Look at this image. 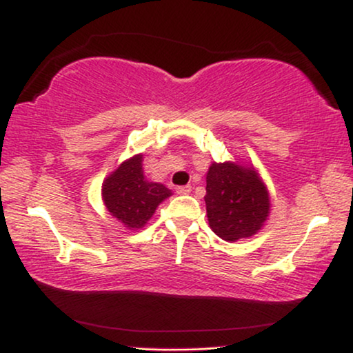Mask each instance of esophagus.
Here are the masks:
<instances>
[{"label": "esophagus", "instance_id": "obj_1", "mask_svg": "<svg viewBox=\"0 0 353 353\" xmlns=\"http://www.w3.org/2000/svg\"><path fill=\"white\" fill-rule=\"evenodd\" d=\"M176 192L179 193V195H188V193L192 192V187L190 185H181L176 188Z\"/></svg>", "mask_w": 353, "mask_h": 353}]
</instances>
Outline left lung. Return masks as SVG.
Segmentation results:
<instances>
[{
    "instance_id": "obj_1",
    "label": "left lung",
    "mask_w": 353,
    "mask_h": 353,
    "mask_svg": "<svg viewBox=\"0 0 353 353\" xmlns=\"http://www.w3.org/2000/svg\"><path fill=\"white\" fill-rule=\"evenodd\" d=\"M205 201L210 227L225 241L254 235L270 208L269 193L256 171L233 163H212Z\"/></svg>"
}]
</instances>
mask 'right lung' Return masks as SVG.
Instances as JSON below:
<instances>
[{"instance_id":"add662e5","label":"right lung","mask_w":353,"mask_h":353,"mask_svg":"<svg viewBox=\"0 0 353 353\" xmlns=\"http://www.w3.org/2000/svg\"><path fill=\"white\" fill-rule=\"evenodd\" d=\"M171 195L163 183L148 182L143 177L142 155L123 163L102 185V198L113 217L129 228L147 224L157 206Z\"/></svg>"}]
</instances>
